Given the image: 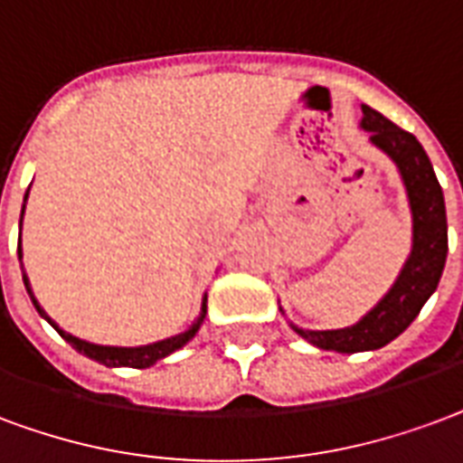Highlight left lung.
<instances>
[{
    "label": "left lung",
    "mask_w": 463,
    "mask_h": 463,
    "mask_svg": "<svg viewBox=\"0 0 463 463\" xmlns=\"http://www.w3.org/2000/svg\"><path fill=\"white\" fill-rule=\"evenodd\" d=\"M361 129L368 132L371 145L395 164L400 181L405 186L407 205L412 215V245L392 287L355 324L344 328H301L289 321L297 336L321 351L336 354L378 351L390 341H395L417 318L427 299L437 292L449 252L444 194L427 152L417 142V137L392 125L378 109L368 105H361ZM279 311L284 314L282 307Z\"/></svg>",
    "instance_id": "obj_1"
}]
</instances>
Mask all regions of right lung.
<instances>
[{
  "instance_id": "right-lung-1",
  "label": "right lung",
  "mask_w": 463,
  "mask_h": 463,
  "mask_svg": "<svg viewBox=\"0 0 463 463\" xmlns=\"http://www.w3.org/2000/svg\"><path fill=\"white\" fill-rule=\"evenodd\" d=\"M31 188V186H29ZM29 188H26V194H24V205H22V218H19V250H16V255H19V265H22V222H24V208H26V198H29ZM22 279L24 287H26V294H29L31 304L36 307L41 318H46L51 326L56 328L61 336L66 338L68 344L73 345L78 354L88 355L90 361H98L100 365H108V368H152L154 363L162 361L166 355H171L174 351H179L184 345L191 341V338L196 336L198 328L203 324L205 318V304H208V294H203V299H201V311H198V317L194 318V324L186 328V331H181V334H174L169 338H162V341H154V344H145V345H109V344H95V341H88V338L73 336V334H68L63 328L58 326L56 321L43 311V307L39 304V299L33 297V289H31V282L26 272H24L22 265Z\"/></svg>"
}]
</instances>
